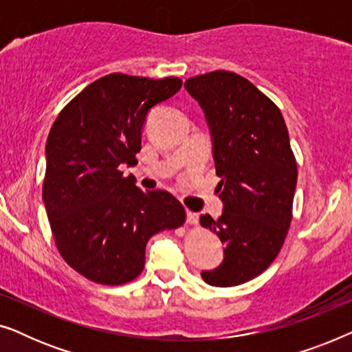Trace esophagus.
<instances>
[{"mask_svg": "<svg viewBox=\"0 0 352 352\" xmlns=\"http://www.w3.org/2000/svg\"><path fill=\"white\" fill-rule=\"evenodd\" d=\"M186 219H187V223H189V224H197V223H199V214L194 213V211L187 210L186 211Z\"/></svg>", "mask_w": 352, "mask_h": 352, "instance_id": "obj_1", "label": "esophagus"}]
</instances>
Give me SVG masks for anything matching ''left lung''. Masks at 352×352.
Segmentation results:
<instances>
[{"label":"left lung","mask_w":352,"mask_h":352,"mask_svg":"<svg viewBox=\"0 0 352 352\" xmlns=\"http://www.w3.org/2000/svg\"><path fill=\"white\" fill-rule=\"evenodd\" d=\"M184 88L204 110L221 177L223 214H201L200 224L226 245L224 258L201 278L235 287L271 266L290 228L298 170L288 129L277 105L234 72L194 76Z\"/></svg>","instance_id":"obj_1"}]
</instances>
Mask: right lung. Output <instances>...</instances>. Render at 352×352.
<instances>
[{"mask_svg": "<svg viewBox=\"0 0 352 352\" xmlns=\"http://www.w3.org/2000/svg\"><path fill=\"white\" fill-rule=\"evenodd\" d=\"M181 85L175 76L105 75L72 99L52 124L43 201L62 258L89 280L131 282L144 269L148 239L184 223L176 197L142 192L120 171L138 162L148 112Z\"/></svg>", "mask_w": 352, "mask_h": 352, "instance_id": "1", "label": "right lung"}]
</instances>
